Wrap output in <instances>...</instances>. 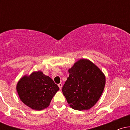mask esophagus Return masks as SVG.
<instances>
[{"label":"esophagus","mask_w":130,"mask_h":130,"mask_svg":"<svg viewBox=\"0 0 130 130\" xmlns=\"http://www.w3.org/2000/svg\"><path fill=\"white\" fill-rule=\"evenodd\" d=\"M58 86H59V89H62V84H61V83H60V84H58Z\"/></svg>","instance_id":"1"}]
</instances>
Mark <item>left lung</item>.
<instances>
[{"mask_svg":"<svg viewBox=\"0 0 130 130\" xmlns=\"http://www.w3.org/2000/svg\"><path fill=\"white\" fill-rule=\"evenodd\" d=\"M62 92L70 106L83 111L93 107L102 95L106 84L103 71L87 59H80L68 70Z\"/></svg>","mask_w":130,"mask_h":130,"instance_id":"obj_1","label":"left lung"}]
</instances>
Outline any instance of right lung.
I'll use <instances>...</instances> for the list:
<instances>
[{
    "label": "right lung",
    "instance_id": "1",
    "mask_svg": "<svg viewBox=\"0 0 130 130\" xmlns=\"http://www.w3.org/2000/svg\"><path fill=\"white\" fill-rule=\"evenodd\" d=\"M16 90L23 103L30 108L41 111L50 106L59 87L41 71L23 76L16 85Z\"/></svg>",
    "mask_w": 130,
    "mask_h": 130
}]
</instances>
